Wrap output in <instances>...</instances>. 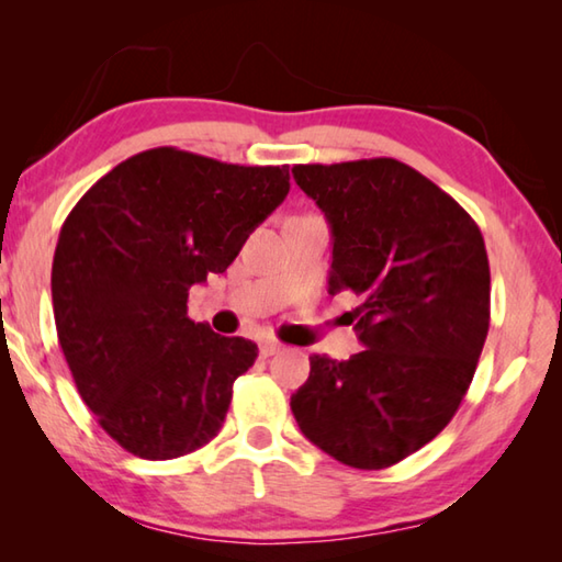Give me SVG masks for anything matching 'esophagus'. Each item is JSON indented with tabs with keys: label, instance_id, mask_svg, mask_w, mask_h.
<instances>
[{
	"label": "esophagus",
	"instance_id": "1",
	"mask_svg": "<svg viewBox=\"0 0 562 562\" xmlns=\"http://www.w3.org/2000/svg\"><path fill=\"white\" fill-rule=\"evenodd\" d=\"M280 349H282V345H280V341H274V339H262V341H260V355H262V357L278 355Z\"/></svg>",
	"mask_w": 562,
	"mask_h": 562
}]
</instances>
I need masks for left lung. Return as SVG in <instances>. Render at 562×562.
Returning a JSON list of instances; mask_svg holds the SVG:
<instances>
[{
	"label": "left lung",
	"mask_w": 562,
	"mask_h": 562,
	"mask_svg": "<svg viewBox=\"0 0 562 562\" xmlns=\"http://www.w3.org/2000/svg\"><path fill=\"white\" fill-rule=\"evenodd\" d=\"M331 231L329 294L364 349L310 357L292 394L300 431L339 463L379 471L451 422L479 364L491 319V270L473 217L394 158L294 166Z\"/></svg>",
	"instance_id": "1"
}]
</instances>
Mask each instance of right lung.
<instances>
[{"mask_svg": "<svg viewBox=\"0 0 562 562\" xmlns=\"http://www.w3.org/2000/svg\"><path fill=\"white\" fill-rule=\"evenodd\" d=\"M288 193V166L150 148L97 180L64 221L56 335L83 404L128 453L178 459L221 431L258 345L195 325L188 290L225 272Z\"/></svg>", "mask_w": 562, "mask_h": 562, "instance_id": "1", "label": "right lung"}]
</instances>
